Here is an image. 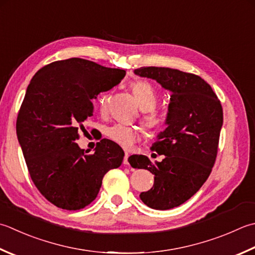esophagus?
<instances>
[{
    "mask_svg": "<svg viewBox=\"0 0 255 255\" xmlns=\"http://www.w3.org/2000/svg\"><path fill=\"white\" fill-rule=\"evenodd\" d=\"M128 158H129V154H128V152H126L125 153V158H124V164H128L129 162H128Z\"/></svg>",
    "mask_w": 255,
    "mask_h": 255,
    "instance_id": "esophagus-1",
    "label": "esophagus"
}]
</instances>
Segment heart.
I'll use <instances>...</instances> for the list:
<instances>
[{"label": "heart", "instance_id": "obj_1", "mask_svg": "<svg viewBox=\"0 0 255 255\" xmlns=\"http://www.w3.org/2000/svg\"><path fill=\"white\" fill-rule=\"evenodd\" d=\"M131 92L134 98L143 111L142 123L148 130L156 131L161 129L167 122V114L162 109L157 108L158 93L150 83L146 81H136L130 84ZM111 95L103 93L97 97L96 102L99 109L105 112L107 109ZM106 137L119 146L124 148H130L138 139V130L132 127L125 126V125L116 124L108 127L105 130Z\"/></svg>", "mask_w": 255, "mask_h": 255}]
</instances>
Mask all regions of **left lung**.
Wrapping results in <instances>:
<instances>
[{"instance_id":"1","label":"left lung","mask_w":255,"mask_h":255,"mask_svg":"<svg viewBox=\"0 0 255 255\" xmlns=\"http://www.w3.org/2000/svg\"><path fill=\"white\" fill-rule=\"evenodd\" d=\"M141 77L152 78L171 92L167 128L152 143L151 150L164 154L151 162L132 154V168L154 174L153 187L141 192V201L156 210H168L189 200L210 176L216 162L223 111L210 85L198 75L168 67H140Z\"/></svg>"}]
</instances>
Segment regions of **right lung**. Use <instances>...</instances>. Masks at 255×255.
Returning a JSON list of instances; mask_svg holds the SVG:
<instances>
[{
	"label": "right lung",
	"instance_id": "obj_1",
	"mask_svg": "<svg viewBox=\"0 0 255 255\" xmlns=\"http://www.w3.org/2000/svg\"><path fill=\"white\" fill-rule=\"evenodd\" d=\"M126 72L83 58L56 61L34 75L16 121V133L35 187L57 208L79 210L99 192L105 174L123 162L108 139L87 154L75 142L92 116V101L121 83Z\"/></svg>",
	"mask_w": 255,
	"mask_h": 255
}]
</instances>
